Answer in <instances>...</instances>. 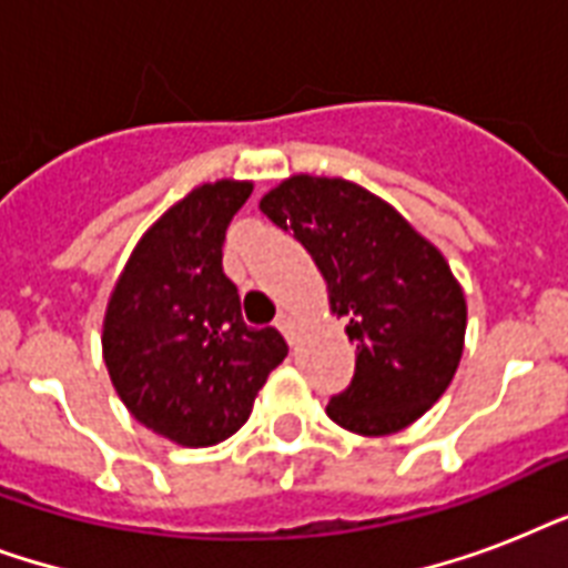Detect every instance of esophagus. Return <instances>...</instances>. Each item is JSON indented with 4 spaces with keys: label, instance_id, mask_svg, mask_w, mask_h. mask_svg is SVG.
Instances as JSON below:
<instances>
[{
    "label": "esophagus",
    "instance_id": "obj_1",
    "mask_svg": "<svg viewBox=\"0 0 568 568\" xmlns=\"http://www.w3.org/2000/svg\"><path fill=\"white\" fill-rule=\"evenodd\" d=\"M276 329H280L285 338L294 336V315H292V312H280V318H276Z\"/></svg>",
    "mask_w": 568,
    "mask_h": 568
}]
</instances>
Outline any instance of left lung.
I'll return each mask as SVG.
<instances>
[{
    "instance_id": "1",
    "label": "left lung",
    "mask_w": 568,
    "mask_h": 568,
    "mask_svg": "<svg viewBox=\"0 0 568 568\" xmlns=\"http://www.w3.org/2000/svg\"><path fill=\"white\" fill-rule=\"evenodd\" d=\"M258 209L306 247L356 347V374L327 404L329 418L359 436L422 418L466 347V294L442 250L395 205L342 176L294 173Z\"/></svg>"
}]
</instances>
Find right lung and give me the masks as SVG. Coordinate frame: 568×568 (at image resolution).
Segmentation results:
<instances>
[{
	"mask_svg": "<svg viewBox=\"0 0 568 568\" xmlns=\"http://www.w3.org/2000/svg\"><path fill=\"white\" fill-rule=\"evenodd\" d=\"M253 182L196 185L132 250L102 318V359L135 422L182 448L230 439L288 354L274 327H247L223 274V239Z\"/></svg>",
	"mask_w": 568,
	"mask_h": 568,
	"instance_id": "right-lung-1",
	"label": "right lung"
}]
</instances>
